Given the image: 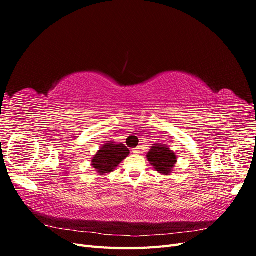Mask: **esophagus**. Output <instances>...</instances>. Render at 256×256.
Returning <instances> with one entry per match:
<instances>
[{
    "instance_id": "34e87169",
    "label": "esophagus",
    "mask_w": 256,
    "mask_h": 256,
    "mask_svg": "<svg viewBox=\"0 0 256 256\" xmlns=\"http://www.w3.org/2000/svg\"><path fill=\"white\" fill-rule=\"evenodd\" d=\"M132 154H141V148H140V147H136V148H134L132 150Z\"/></svg>"
}]
</instances>
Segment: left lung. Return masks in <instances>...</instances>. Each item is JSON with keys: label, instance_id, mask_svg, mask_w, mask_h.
<instances>
[{"label": "left lung", "instance_id": "8db88e82", "mask_svg": "<svg viewBox=\"0 0 256 256\" xmlns=\"http://www.w3.org/2000/svg\"><path fill=\"white\" fill-rule=\"evenodd\" d=\"M146 158L156 171L162 175H171L177 162L176 154L164 144L154 143L146 154Z\"/></svg>", "mask_w": 256, "mask_h": 256}]
</instances>
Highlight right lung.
<instances>
[{"label":"right lung","instance_id":"add662e5","mask_svg":"<svg viewBox=\"0 0 256 256\" xmlns=\"http://www.w3.org/2000/svg\"><path fill=\"white\" fill-rule=\"evenodd\" d=\"M129 150L122 143L109 141L100 147L92 159V166L98 175H106L118 166L120 162L129 156Z\"/></svg>","mask_w":256,"mask_h":256}]
</instances>
